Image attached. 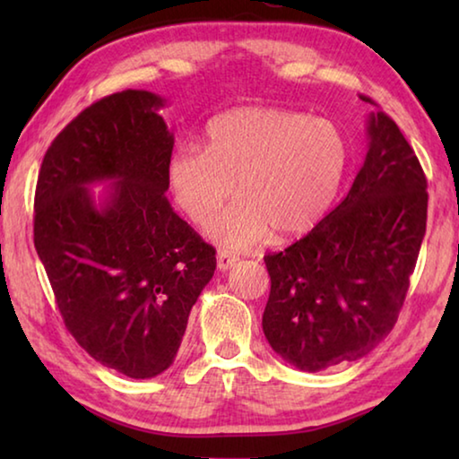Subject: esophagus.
<instances>
[{
	"label": "esophagus",
	"mask_w": 459,
	"mask_h": 459,
	"mask_svg": "<svg viewBox=\"0 0 459 459\" xmlns=\"http://www.w3.org/2000/svg\"><path fill=\"white\" fill-rule=\"evenodd\" d=\"M238 259L235 257V255L229 253V251H221L219 255H216V267H219V271H229L235 267V263Z\"/></svg>",
	"instance_id": "obj_1"
}]
</instances>
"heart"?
<instances>
[{
  "label": "heart",
  "mask_w": 459,
  "mask_h": 459,
  "mask_svg": "<svg viewBox=\"0 0 459 459\" xmlns=\"http://www.w3.org/2000/svg\"><path fill=\"white\" fill-rule=\"evenodd\" d=\"M351 166L336 123L279 107H238L208 123L206 147L182 145L168 160L176 204L227 248H251L271 230L306 235L330 211Z\"/></svg>",
  "instance_id": "obj_1"
}]
</instances>
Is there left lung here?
I'll return each instance as SVG.
<instances>
[{
  "mask_svg": "<svg viewBox=\"0 0 459 459\" xmlns=\"http://www.w3.org/2000/svg\"><path fill=\"white\" fill-rule=\"evenodd\" d=\"M367 131L346 198L304 238L265 255L263 332L306 372L359 360L388 336L425 237L427 180L413 147L383 111L370 113Z\"/></svg>",
  "mask_w": 459,
  "mask_h": 459,
  "instance_id": "8db88e82",
  "label": "left lung"
}]
</instances>
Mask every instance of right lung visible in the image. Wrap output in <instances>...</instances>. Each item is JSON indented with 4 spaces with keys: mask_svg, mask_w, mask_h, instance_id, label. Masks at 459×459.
I'll list each match as a JSON object with an SVG mask.
<instances>
[{
    "mask_svg": "<svg viewBox=\"0 0 459 459\" xmlns=\"http://www.w3.org/2000/svg\"><path fill=\"white\" fill-rule=\"evenodd\" d=\"M150 91L84 108L44 155L34 247L68 332L129 378L169 368L192 306L216 269L214 248L166 198L174 134ZM111 181L94 202L88 188Z\"/></svg>",
    "mask_w": 459,
    "mask_h": 459,
    "instance_id": "obj_1",
    "label": "right lung"
}]
</instances>
